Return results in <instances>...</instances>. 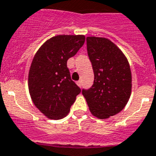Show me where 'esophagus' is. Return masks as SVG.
<instances>
[{
	"instance_id": "obj_1",
	"label": "esophagus",
	"mask_w": 156,
	"mask_h": 156,
	"mask_svg": "<svg viewBox=\"0 0 156 156\" xmlns=\"http://www.w3.org/2000/svg\"><path fill=\"white\" fill-rule=\"evenodd\" d=\"M77 85H78V86H80V87H81V86H82V80H78V81H77Z\"/></svg>"
}]
</instances>
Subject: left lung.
<instances>
[{
    "mask_svg": "<svg viewBox=\"0 0 156 156\" xmlns=\"http://www.w3.org/2000/svg\"><path fill=\"white\" fill-rule=\"evenodd\" d=\"M87 52L94 80L90 89L82 90L94 117L106 119L121 112L132 92V73L127 57L109 39L87 37Z\"/></svg>",
    "mask_w": 156,
    "mask_h": 156,
    "instance_id": "left-lung-1",
    "label": "left lung"
}]
</instances>
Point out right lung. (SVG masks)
<instances>
[{
	"mask_svg": "<svg viewBox=\"0 0 156 156\" xmlns=\"http://www.w3.org/2000/svg\"><path fill=\"white\" fill-rule=\"evenodd\" d=\"M84 35H57L36 52L29 72L31 99L41 113L51 119L67 115L79 86L71 80L66 62L85 43Z\"/></svg>",
	"mask_w": 156,
	"mask_h": 156,
	"instance_id": "obj_1",
	"label": "right lung"
}]
</instances>
